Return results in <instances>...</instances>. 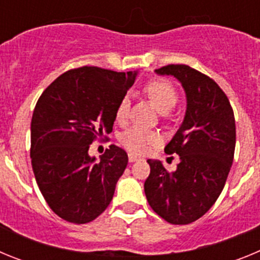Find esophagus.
<instances>
[{
    "mask_svg": "<svg viewBox=\"0 0 260 260\" xmlns=\"http://www.w3.org/2000/svg\"><path fill=\"white\" fill-rule=\"evenodd\" d=\"M137 160H141V157L137 155H134V153H128V161L134 162V161H137Z\"/></svg>",
    "mask_w": 260,
    "mask_h": 260,
    "instance_id": "34e87169",
    "label": "esophagus"
}]
</instances>
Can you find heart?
I'll use <instances>...</instances> for the list:
<instances>
[{
	"label": "heart",
	"mask_w": 260,
	"mask_h": 260,
	"mask_svg": "<svg viewBox=\"0 0 260 260\" xmlns=\"http://www.w3.org/2000/svg\"><path fill=\"white\" fill-rule=\"evenodd\" d=\"M144 92L156 105L160 113L171 112L178 103V91L176 87L165 79L151 80L144 87ZM130 96L125 95L119 100L116 108V119L118 122H125L130 112ZM119 142L126 150L135 153H144L152 144L157 142V135L155 133L146 130L139 126H132L126 128L119 135Z\"/></svg>",
	"instance_id": "obj_1"
}]
</instances>
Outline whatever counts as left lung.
Wrapping results in <instances>:
<instances>
[{
	"instance_id": "1",
	"label": "left lung",
	"mask_w": 260,
	"mask_h": 260,
	"mask_svg": "<svg viewBox=\"0 0 260 260\" xmlns=\"http://www.w3.org/2000/svg\"><path fill=\"white\" fill-rule=\"evenodd\" d=\"M155 71L180 80L187 107L183 122L164 150L180 156L177 169L168 172L161 161L147 160L151 173L144 192L165 221L190 224L212 207L228 178L236 147L233 109L219 84L201 71L187 65Z\"/></svg>"
}]
</instances>
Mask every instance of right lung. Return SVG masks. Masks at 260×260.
I'll use <instances>...</instances> for the list:
<instances>
[{"mask_svg": "<svg viewBox=\"0 0 260 260\" xmlns=\"http://www.w3.org/2000/svg\"><path fill=\"white\" fill-rule=\"evenodd\" d=\"M137 74L96 66L73 69L39 98L31 121L32 169L48 206L61 219L86 224L113 199L127 153L112 144L95 161L89 144L112 132L117 105Z\"/></svg>", "mask_w": 260, "mask_h": 260, "instance_id": "obj_1", "label": "right lung"}]
</instances>
